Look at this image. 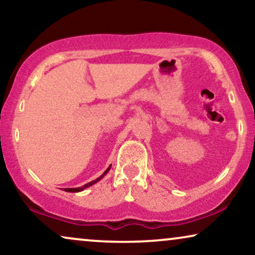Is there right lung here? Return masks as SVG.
Returning a JSON list of instances; mask_svg holds the SVG:
<instances>
[{"mask_svg":"<svg viewBox=\"0 0 255 255\" xmlns=\"http://www.w3.org/2000/svg\"><path fill=\"white\" fill-rule=\"evenodd\" d=\"M110 167H111V166H109V168H108V169L106 170V172H104V173H103V175H101V176L99 177V179H96V180H94V181H92V182H89V183H87V184H85V186H83V187H79V188H65V191H68V193H76V191H81V190H83V189H85V188H88V187H90V186H92V184H94V183H96V182H97V181H99V180H101V179H102V177H103L104 175H106V174H107L108 172H109Z\"/></svg>","mask_w":255,"mask_h":255,"instance_id":"obj_1","label":"right lung"}]
</instances>
